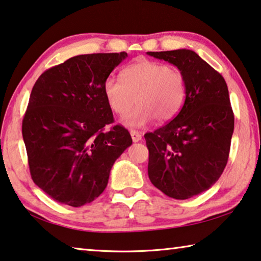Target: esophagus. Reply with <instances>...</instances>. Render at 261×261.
<instances>
[{
    "label": "esophagus",
    "instance_id": "1",
    "mask_svg": "<svg viewBox=\"0 0 261 261\" xmlns=\"http://www.w3.org/2000/svg\"><path fill=\"white\" fill-rule=\"evenodd\" d=\"M130 135H131L132 140H134L135 143H137V142H139L140 139H142V135H140L139 132L136 131V130H131L130 131Z\"/></svg>",
    "mask_w": 261,
    "mask_h": 261
}]
</instances>
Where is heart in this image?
I'll use <instances>...</instances> for the list:
<instances>
[{"label": "heart", "instance_id": "heart-1", "mask_svg": "<svg viewBox=\"0 0 261 261\" xmlns=\"http://www.w3.org/2000/svg\"><path fill=\"white\" fill-rule=\"evenodd\" d=\"M122 81L106 79L103 93L111 109L125 115L135 101L137 107L123 118V124L140 127L154 119H172L179 113L186 97L184 74L174 67L152 60H139L122 71Z\"/></svg>", "mask_w": 261, "mask_h": 261}]
</instances>
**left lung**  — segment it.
<instances>
[{
	"instance_id": "1",
	"label": "left lung",
	"mask_w": 261,
	"mask_h": 261,
	"mask_svg": "<svg viewBox=\"0 0 261 261\" xmlns=\"http://www.w3.org/2000/svg\"><path fill=\"white\" fill-rule=\"evenodd\" d=\"M146 55L176 66L186 81L180 113L145 134L148 177L167 196L187 200L208 190L226 166L234 126L229 90L224 77L192 49Z\"/></svg>"
}]
</instances>
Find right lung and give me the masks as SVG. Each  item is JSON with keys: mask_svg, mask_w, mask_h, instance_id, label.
Wrapping results in <instances>:
<instances>
[{"mask_svg": "<svg viewBox=\"0 0 261 261\" xmlns=\"http://www.w3.org/2000/svg\"><path fill=\"white\" fill-rule=\"evenodd\" d=\"M127 53L69 58L38 77L29 98L22 134L34 182L71 206L93 202L108 185L115 161L132 144L114 122L103 84Z\"/></svg>", "mask_w": 261, "mask_h": 261, "instance_id": "add662e5", "label": "right lung"}]
</instances>
